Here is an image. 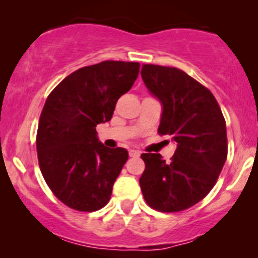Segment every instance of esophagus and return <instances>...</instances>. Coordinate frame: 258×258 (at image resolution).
I'll return each instance as SVG.
<instances>
[{"mask_svg": "<svg viewBox=\"0 0 258 258\" xmlns=\"http://www.w3.org/2000/svg\"><path fill=\"white\" fill-rule=\"evenodd\" d=\"M128 154H130V156H132V158H137V156L141 155V153H139L138 150H133V149L130 150Z\"/></svg>", "mask_w": 258, "mask_h": 258, "instance_id": "1", "label": "esophagus"}]
</instances>
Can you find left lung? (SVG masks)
<instances>
[{
    "label": "left lung",
    "instance_id": "8db88e82",
    "mask_svg": "<svg viewBox=\"0 0 258 258\" xmlns=\"http://www.w3.org/2000/svg\"><path fill=\"white\" fill-rule=\"evenodd\" d=\"M144 85L161 103L159 133L170 135L177 149L170 162L160 154H142L139 178L147 204L161 212L195 205L216 184L227 160L226 121L217 100L183 70L143 64Z\"/></svg>",
    "mask_w": 258,
    "mask_h": 258
}]
</instances>
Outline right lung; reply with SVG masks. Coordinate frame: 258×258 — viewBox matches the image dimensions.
<instances>
[{
    "label": "right lung",
    "instance_id": "1",
    "mask_svg": "<svg viewBox=\"0 0 258 258\" xmlns=\"http://www.w3.org/2000/svg\"><path fill=\"white\" fill-rule=\"evenodd\" d=\"M139 63L105 60L67 76L47 98L38 121V165L61 203L97 211L110 200L112 185L128 159L125 148L100 143L96 127L110 121L115 104L131 90Z\"/></svg>",
    "mask_w": 258,
    "mask_h": 258
}]
</instances>
